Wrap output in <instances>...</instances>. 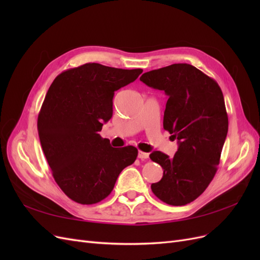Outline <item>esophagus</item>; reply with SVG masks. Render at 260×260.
<instances>
[{
    "mask_svg": "<svg viewBox=\"0 0 260 260\" xmlns=\"http://www.w3.org/2000/svg\"><path fill=\"white\" fill-rule=\"evenodd\" d=\"M148 153H145V152H142V151H139L138 153V157L140 159H147L148 158Z\"/></svg>",
    "mask_w": 260,
    "mask_h": 260,
    "instance_id": "1",
    "label": "esophagus"
}]
</instances>
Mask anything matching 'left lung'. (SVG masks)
Instances as JSON below:
<instances>
[{
	"mask_svg": "<svg viewBox=\"0 0 260 260\" xmlns=\"http://www.w3.org/2000/svg\"><path fill=\"white\" fill-rule=\"evenodd\" d=\"M140 80L166 93L164 129L179 145L172 158L159 151L149 155L164 169L161 180L151 188L164 203L186 205L216 175L229 124L222 91L212 78L190 64L151 70Z\"/></svg>",
	"mask_w": 260,
	"mask_h": 260,
	"instance_id": "left-lung-1",
	"label": "left lung"
}]
</instances>
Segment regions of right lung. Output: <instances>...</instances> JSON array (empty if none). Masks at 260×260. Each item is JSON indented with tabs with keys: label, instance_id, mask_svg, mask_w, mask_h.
Wrapping results in <instances>:
<instances>
[{
	"label": "right lung",
	"instance_id": "obj_1",
	"mask_svg": "<svg viewBox=\"0 0 260 260\" xmlns=\"http://www.w3.org/2000/svg\"><path fill=\"white\" fill-rule=\"evenodd\" d=\"M142 72L88 62L65 70L51 84L38 132L55 182L70 200L83 205L103 201L137 159L135 146L113 147L99 132L113 116L115 91Z\"/></svg>",
	"mask_w": 260,
	"mask_h": 260
}]
</instances>
